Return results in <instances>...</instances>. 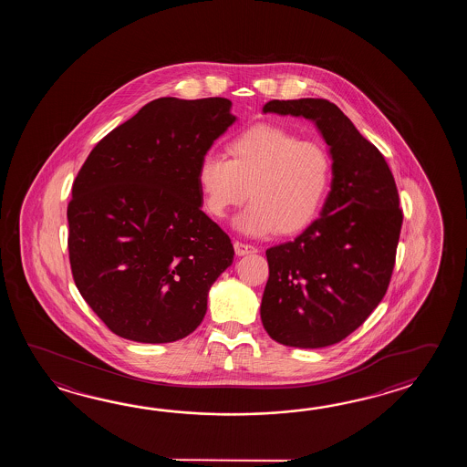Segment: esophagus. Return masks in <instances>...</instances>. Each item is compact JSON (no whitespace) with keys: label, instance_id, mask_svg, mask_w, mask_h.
Listing matches in <instances>:
<instances>
[{"label":"esophagus","instance_id":"esophagus-1","mask_svg":"<svg viewBox=\"0 0 467 467\" xmlns=\"http://www.w3.org/2000/svg\"><path fill=\"white\" fill-rule=\"evenodd\" d=\"M234 248H235V254H237L238 257H242V255H248V254H255V252H257V248L254 247V245L242 244V242H234Z\"/></svg>","mask_w":467,"mask_h":467}]
</instances>
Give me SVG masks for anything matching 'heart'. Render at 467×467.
Here are the masks:
<instances>
[{
  "instance_id": "obj_1",
  "label": "heart",
  "mask_w": 467,
  "mask_h": 467,
  "mask_svg": "<svg viewBox=\"0 0 467 467\" xmlns=\"http://www.w3.org/2000/svg\"><path fill=\"white\" fill-rule=\"evenodd\" d=\"M227 151L230 160L203 155L197 170L210 217L223 219L247 195L252 203L234 225L250 237L275 230L294 235L317 217L332 179V161L322 145L274 125H255L230 140Z\"/></svg>"
}]
</instances>
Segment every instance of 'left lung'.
<instances>
[{"instance_id":"1","label":"left lung","mask_w":467,"mask_h":467,"mask_svg":"<svg viewBox=\"0 0 467 467\" xmlns=\"http://www.w3.org/2000/svg\"><path fill=\"white\" fill-rule=\"evenodd\" d=\"M262 111L316 123L332 183L320 217L265 252L260 317L278 344L327 348L360 327L386 296L402 227L396 182L382 153L327 99H272Z\"/></svg>"}]
</instances>
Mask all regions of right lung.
Wrapping results in <instances>:
<instances>
[{"label": "right lung", "instance_id": "add662e5", "mask_svg": "<svg viewBox=\"0 0 467 467\" xmlns=\"http://www.w3.org/2000/svg\"><path fill=\"white\" fill-rule=\"evenodd\" d=\"M230 109L227 99H153L99 140L73 182V278L119 337H187L234 262L229 235L202 212L197 182L200 160L237 119Z\"/></svg>", "mask_w": 467, "mask_h": 467}]
</instances>
